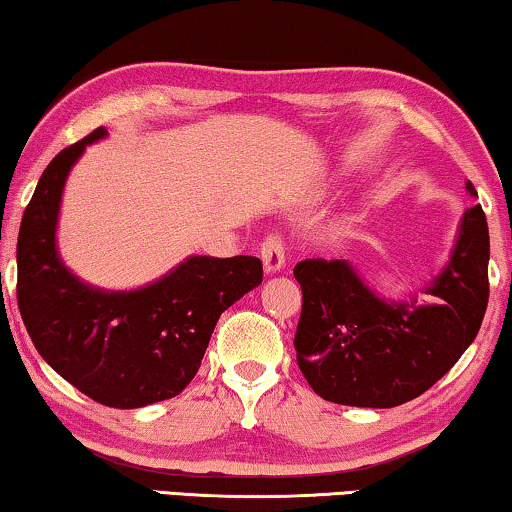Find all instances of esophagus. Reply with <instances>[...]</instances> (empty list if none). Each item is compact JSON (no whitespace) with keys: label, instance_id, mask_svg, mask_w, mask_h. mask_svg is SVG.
Listing matches in <instances>:
<instances>
[{"label":"esophagus","instance_id":"obj_1","mask_svg":"<svg viewBox=\"0 0 512 512\" xmlns=\"http://www.w3.org/2000/svg\"><path fill=\"white\" fill-rule=\"evenodd\" d=\"M261 258H263V265H265V272L267 274L279 272L281 267L286 265V249H283V242H281V238H279L277 233H270L263 240Z\"/></svg>","mask_w":512,"mask_h":512}]
</instances>
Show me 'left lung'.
<instances>
[{"label":"left lung","mask_w":512,"mask_h":512,"mask_svg":"<svg viewBox=\"0 0 512 512\" xmlns=\"http://www.w3.org/2000/svg\"><path fill=\"white\" fill-rule=\"evenodd\" d=\"M467 192L476 194L467 180ZM490 233L481 206L465 210L451 261L426 293L437 304L387 302L348 261L306 258L297 364L320 398L352 407H396L451 371L474 341L487 309Z\"/></svg>","instance_id":"obj_1"}]
</instances>
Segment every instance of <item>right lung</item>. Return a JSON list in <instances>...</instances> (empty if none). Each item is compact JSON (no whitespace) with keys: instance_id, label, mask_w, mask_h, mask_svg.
<instances>
[{"instance_id":"obj_1","label":"right lung","mask_w":512,"mask_h":512,"mask_svg":"<svg viewBox=\"0 0 512 512\" xmlns=\"http://www.w3.org/2000/svg\"><path fill=\"white\" fill-rule=\"evenodd\" d=\"M107 135L93 130L47 164L22 215L18 306L41 357L107 407L135 410L192 382L222 313L263 281L254 256H190L130 293L86 286L61 263L57 219L70 167Z\"/></svg>"}]
</instances>
